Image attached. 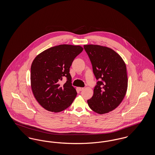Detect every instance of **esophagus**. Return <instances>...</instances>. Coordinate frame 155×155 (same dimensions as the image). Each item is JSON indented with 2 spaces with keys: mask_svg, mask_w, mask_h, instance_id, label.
Wrapping results in <instances>:
<instances>
[{
  "mask_svg": "<svg viewBox=\"0 0 155 155\" xmlns=\"http://www.w3.org/2000/svg\"><path fill=\"white\" fill-rule=\"evenodd\" d=\"M84 88H82V87H79V88H78V90L81 91L84 90Z\"/></svg>",
  "mask_w": 155,
  "mask_h": 155,
  "instance_id": "esophagus-1",
  "label": "esophagus"
}]
</instances>
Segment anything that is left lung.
Segmentation results:
<instances>
[{
	"label": "left lung",
	"mask_w": 155,
	"mask_h": 155,
	"mask_svg": "<svg viewBox=\"0 0 155 155\" xmlns=\"http://www.w3.org/2000/svg\"><path fill=\"white\" fill-rule=\"evenodd\" d=\"M97 82L94 95L87 101L89 107L98 114L113 110L123 100L128 87L127 68L123 59L110 48L84 45Z\"/></svg>",
	"instance_id": "obj_1"
}]
</instances>
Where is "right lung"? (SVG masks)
<instances>
[{"instance_id": "add662e5", "label": "right lung", "mask_w": 155, "mask_h": 155, "mask_svg": "<svg viewBox=\"0 0 155 155\" xmlns=\"http://www.w3.org/2000/svg\"><path fill=\"white\" fill-rule=\"evenodd\" d=\"M83 51L80 45H60L37 55L31 67V87L37 102L45 109L58 113L68 107L77 96L71 84L70 68ZM63 76L67 81L59 82Z\"/></svg>"}]
</instances>
